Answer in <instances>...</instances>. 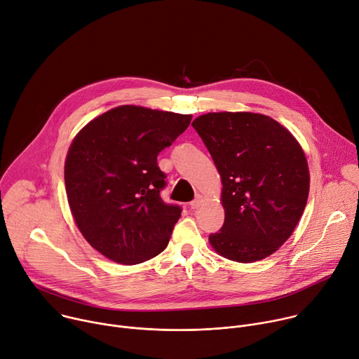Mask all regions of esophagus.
<instances>
[{
	"label": "esophagus",
	"instance_id": "34e87169",
	"mask_svg": "<svg viewBox=\"0 0 359 359\" xmlns=\"http://www.w3.org/2000/svg\"><path fill=\"white\" fill-rule=\"evenodd\" d=\"M203 203H204V196L198 194V195L195 196V200L189 203V205H191L192 210H198V208H200V207L203 205Z\"/></svg>",
	"mask_w": 359,
	"mask_h": 359
}]
</instances>
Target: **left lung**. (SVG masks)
<instances>
[{
  "label": "left lung",
  "instance_id": "1",
  "mask_svg": "<svg viewBox=\"0 0 359 359\" xmlns=\"http://www.w3.org/2000/svg\"><path fill=\"white\" fill-rule=\"evenodd\" d=\"M192 127L222 181L225 221L210 244L224 258L244 264L273 254L306 205L309 171L301 145L262 114L208 112Z\"/></svg>",
  "mask_w": 359,
  "mask_h": 359
}]
</instances>
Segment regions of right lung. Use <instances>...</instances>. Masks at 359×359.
<instances>
[{
  "label": "right lung",
  "instance_id": "1",
  "mask_svg": "<svg viewBox=\"0 0 359 359\" xmlns=\"http://www.w3.org/2000/svg\"><path fill=\"white\" fill-rule=\"evenodd\" d=\"M191 118L121 105L93 119L69 145L64 180L72 217L90 245L111 261L140 264L168 245L182 210L163 201L167 175L156 156Z\"/></svg>",
  "mask_w": 359,
  "mask_h": 359
}]
</instances>
